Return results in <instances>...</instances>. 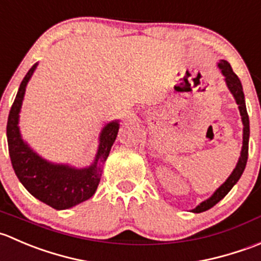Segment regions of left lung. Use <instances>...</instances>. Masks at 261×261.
Instances as JSON below:
<instances>
[{
    "instance_id": "left-lung-1",
    "label": "left lung",
    "mask_w": 261,
    "mask_h": 261,
    "mask_svg": "<svg viewBox=\"0 0 261 261\" xmlns=\"http://www.w3.org/2000/svg\"><path fill=\"white\" fill-rule=\"evenodd\" d=\"M218 68L221 69V73L223 74L224 82H226L227 89L229 90V92L233 96L234 101L239 105L240 115H241L242 120V147H241V153H240L239 161H237L236 167L233 169V171L231 172L228 177L226 179V181L211 195L208 199L203 200L202 203L197 205L194 210H192L193 213H202L205 212V211L211 210L213 205H216L219 200L223 199L227 194H228L229 190L233 188V185L236 184L237 181L241 177L242 172H244L245 166H246L247 162V153H249V138H250V122H249V115H247L246 110V104H245V95L244 91H242V85L240 79L237 77V74L232 71V67L229 66V63L224 59H219L217 63Z\"/></svg>"
}]
</instances>
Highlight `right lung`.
I'll list each match as a JSON object with an SVG mask.
<instances>
[{
  "mask_svg": "<svg viewBox=\"0 0 261 261\" xmlns=\"http://www.w3.org/2000/svg\"><path fill=\"white\" fill-rule=\"evenodd\" d=\"M35 63L21 81L7 120V143L12 167L25 189L57 211L68 210L95 194L102 169L119 130V120H112L99 134V146L90 166L76 167L43 159L24 141L20 132V112L27 86L37 69Z\"/></svg>",
  "mask_w": 261,
  "mask_h": 261,
  "instance_id": "1",
  "label": "right lung"
}]
</instances>
